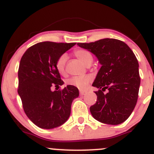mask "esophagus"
Here are the masks:
<instances>
[{"label": "esophagus", "mask_w": 154, "mask_h": 154, "mask_svg": "<svg viewBox=\"0 0 154 154\" xmlns=\"http://www.w3.org/2000/svg\"><path fill=\"white\" fill-rule=\"evenodd\" d=\"M86 94V91H80V95H81V96L85 95Z\"/></svg>", "instance_id": "34e87169"}]
</instances>
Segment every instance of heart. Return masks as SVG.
<instances>
[{"label": "heart", "instance_id": "1", "mask_svg": "<svg viewBox=\"0 0 154 154\" xmlns=\"http://www.w3.org/2000/svg\"><path fill=\"white\" fill-rule=\"evenodd\" d=\"M74 54L79 58L81 61L83 62L85 65H89L93 61V56L89 51L86 49H79L74 51ZM67 55L63 54L60 55L57 58L55 64L57 70L60 74H63L65 71V65L67 61ZM92 77L91 75L86 74L83 75H76V76H72L66 80L67 85L72 86L74 87H76L79 89H84L88 85L89 82H91Z\"/></svg>", "mask_w": 154, "mask_h": 154}]
</instances>
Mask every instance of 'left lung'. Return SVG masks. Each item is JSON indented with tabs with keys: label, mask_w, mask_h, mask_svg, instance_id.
<instances>
[{
	"label": "left lung",
	"mask_w": 154,
	"mask_h": 154,
	"mask_svg": "<svg viewBox=\"0 0 154 154\" xmlns=\"http://www.w3.org/2000/svg\"><path fill=\"white\" fill-rule=\"evenodd\" d=\"M77 44L93 53L102 65L92 84L99 90L95 91L96 103L90 107L91 115L102 123H123L138 98L140 77L135 55L125 43L114 38ZM105 89L109 90L107 94L103 92Z\"/></svg>",
	"instance_id": "8db88e82"
}]
</instances>
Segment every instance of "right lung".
I'll list each match as a JSON object with an SVG mask.
<instances>
[{
	"label": "right lung",
	"mask_w": 154,
	"mask_h": 154,
	"mask_svg": "<svg viewBox=\"0 0 154 154\" xmlns=\"http://www.w3.org/2000/svg\"><path fill=\"white\" fill-rule=\"evenodd\" d=\"M75 44L38 43L22 57L17 91L25 114L40 128L53 129L65 123L72 100L79 95L78 88L70 85L51 91L52 86L57 89L64 84L55 67L57 60Z\"/></svg>",
	"instance_id": "add662e5"
}]
</instances>
